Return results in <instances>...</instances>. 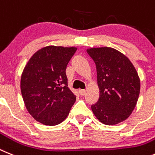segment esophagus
Wrapping results in <instances>:
<instances>
[{
	"label": "esophagus",
	"mask_w": 155,
	"mask_h": 155,
	"mask_svg": "<svg viewBox=\"0 0 155 155\" xmlns=\"http://www.w3.org/2000/svg\"><path fill=\"white\" fill-rule=\"evenodd\" d=\"M79 93L81 96H84L86 94V91L85 90H79Z\"/></svg>",
	"instance_id": "esophagus-1"
}]
</instances>
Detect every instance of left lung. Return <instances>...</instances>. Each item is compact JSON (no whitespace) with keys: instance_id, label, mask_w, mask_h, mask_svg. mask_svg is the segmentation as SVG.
Wrapping results in <instances>:
<instances>
[{"instance_id":"left-lung-1","label":"left lung","mask_w":155,"mask_h":155,"mask_svg":"<svg viewBox=\"0 0 155 155\" xmlns=\"http://www.w3.org/2000/svg\"><path fill=\"white\" fill-rule=\"evenodd\" d=\"M87 52L96 64L99 99L91 106L98 120L116 125L130 117L137 105L140 81L130 60L108 47L91 48Z\"/></svg>"}]
</instances>
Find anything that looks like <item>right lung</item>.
Listing matches in <instances>:
<instances>
[{
  "instance_id": "obj_1",
  "label": "right lung",
  "mask_w": 155,
  "mask_h": 155,
  "mask_svg": "<svg viewBox=\"0 0 155 155\" xmlns=\"http://www.w3.org/2000/svg\"><path fill=\"white\" fill-rule=\"evenodd\" d=\"M76 47L50 45L35 52L21 76V96L35 120L56 126L67 118L76 96L68 87L65 69Z\"/></svg>"
}]
</instances>
